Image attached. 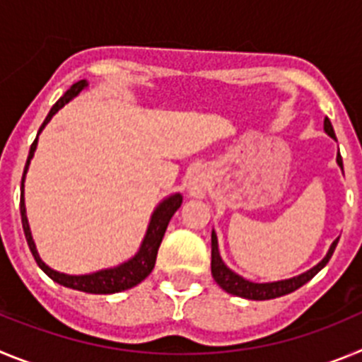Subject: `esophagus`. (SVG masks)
Returning <instances> with one entry per match:
<instances>
[{
  "label": "esophagus",
  "instance_id": "obj_1",
  "mask_svg": "<svg viewBox=\"0 0 362 362\" xmlns=\"http://www.w3.org/2000/svg\"><path fill=\"white\" fill-rule=\"evenodd\" d=\"M210 188V177L203 168H197L188 177V194L192 197H204Z\"/></svg>",
  "mask_w": 362,
  "mask_h": 362
}]
</instances>
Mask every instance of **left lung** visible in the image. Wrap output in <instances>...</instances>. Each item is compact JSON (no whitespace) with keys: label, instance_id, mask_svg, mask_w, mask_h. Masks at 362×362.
<instances>
[{"label":"left lung","instance_id":"obj_1","mask_svg":"<svg viewBox=\"0 0 362 362\" xmlns=\"http://www.w3.org/2000/svg\"><path fill=\"white\" fill-rule=\"evenodd\" d=\"M325 132L335 139L334 127H332L328 117H325ZM337 165L341 166V170H343V158H341V153H337ZM337 243L339 239H335V241L332 243L330 250H328V254L325 255V259H322L321 263H317L313 268H310L308 272L300 274V276L292 277V279L274 281V283H252V281L238 276L235 272H232L225 263H223V259H221L219 255V246H217V235L216 232H212V277L216 279V283L219 284L221 288L225 290V292L232 293V296L245 297V299L252 300L276 299V297L296 292V290L300 288L303 284L308 283L315 274H319V272L326 267V263L330 261Z\"/></svg>","mask_w":362,"mask_h":362}]
</instances>
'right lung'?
Here are the masks:
<instances>
[{
    "label": "right lung",
    "mask_w": 362,
    "mask_h": 362,
    "mask_svg": "<svg viewBox=\"0 0 362 362\" xmlns=\"http://www.w3.org/2000/svg\"><path fill=\"white\" fill-rule=\"evenodd\" d=\"M88 86V83L85 79L81 81L74 83L70 86L69 90L63 94V98H59L56 101L52 108H50L49 116L45 117L43 124L40 127V132L37 136L41 134V130L47 127L52 116L56 114L59 108L65 107L69 103L70 99L76 98L79 92ZM37 136L34 139V143L30 145V152H28V158H27V165H25V170H23V177H21V201H19V212H21V223H23V232H25V238H27L28 243V248H30L32 255L36 259L37 267L47 274L52 281H56L57 284H63L66 288H72V290H79V292H86V293H117V292H123V290H129L136 284L141 283L145 277L150 276V272L153 270V264H156V257H158V250H159V245L163 241V235L166 232V226L170 223L172 216L177 212V209L181 206L183 203V196L181 194H172L168 196L166 199H163L161 203L156 206L153 210L152 217H150V223H148V228H146L145 233V239H143L141 246H139V250L137 254L134 255L132 259L129 261H124L123 264L119 267H114V268H107V270H99L94 272V274H86V276H69V274H62V272H56L52 270L50 267L41 261L40 254L36 250V245H34V239H32V233H30V226H28V219H27V210H25V199H23V183H25V174L28 170V165H30V159L34 158V152H36V146H37Z\"/></svg>",
    "instance_id": "right-lung-1"
}]
</instances>
